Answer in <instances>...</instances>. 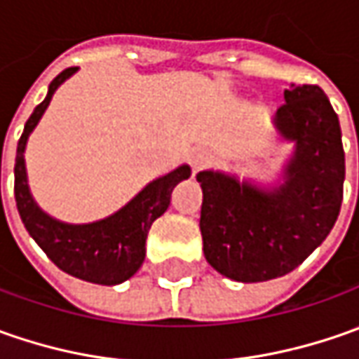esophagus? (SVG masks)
Returning <instances> with one entry per match:
<instances>
[{"instance_id": "1", "label": "esophagus", "mask_w": 359, "mask_h": 359, "mask_svg": "<svg viewBox=\"0 0 359 359\" xmlns=\"http://www.w3.org/2000/svg\"><path fill=\"white\" fill-rule=\"evenodd\" d=\"M205 161H208V154L203 149H196V151L189 154V165H191L194 173L200 172L201 168L205 165Z\"/></svg>"}]
</instances>
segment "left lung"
Instances as JSON below:
<instances>
[{
    "label": "left lung",
    "mask_w": 359,
    "mask_h": 359,
    "mask_svg": "<svg viewBox=\"0 0 359 359\" xmlns=\"http://www.w3.org/2000/svg\"><path fill=\"white\" fill-rule=\"evenodd\" d=\"M276 111L280 140L292 144L278 184L203 170L200 229L208 264L233 282L255 283L296 269L338 219L346 158L334 107L318 86H290Z\"/></svg>",
    "instance_id": "obj_1"
}]
</instances>
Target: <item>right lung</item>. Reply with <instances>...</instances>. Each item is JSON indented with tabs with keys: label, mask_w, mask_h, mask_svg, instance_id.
<instances>
[{
	"label": "right lung",
	"mask_w": 359,
	"mask_h": 359,
	"mask_svg": "<svg viewBox=\"0 0 359 359\" xmlns=\"http://www.w3.org/2000/svg\"><path fill=\"white\" fill-rule=\"evenodd\" d=\"M77 72V67H67L55 77L48 88V95L34 109V114L25 121V128L18 142L15 156V203L21 222L35 243L48 254L57 268L79 278L83 282L100 285H118L130 280L142 268L145 257V240L151 224L170 205L173 187L191 175V168L184 163L173 172L156 177L147 186L135 194L116 214L90 224H67L51 217L43 212L32 196L25 170V145L43 118L53 93ZM1 180V156H0ZM1 196V194H0Z\"/></svg>",
	"instance_id": "1"
}]
</instances>
